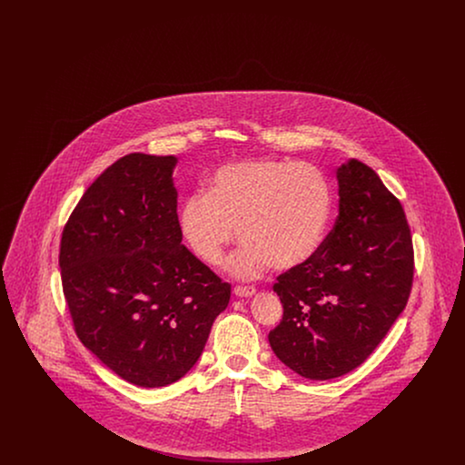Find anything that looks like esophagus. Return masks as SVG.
Instances as JSON below:
<instances>
[{"instance_id":"esophagus-1","label":"esophagus","mask_w":465,"mask_h":465,"mask_svg":"<svg viewBox=\"0 0 465 465\" xmlns=\"http://www.w3.org/2000/svg\"><path fill=\"white\" fill-rule=\"evenodd\" d=\"M233 292L239 298H249V296H252L256 292V288H252V286H237V288L233 289Z\"/></svg>"}]
</instances>
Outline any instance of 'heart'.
<instances>
[{
    "label": "heart",
    "mask_w": 465,
    "mask_h": 465,
    "mask_svg": "<svg viewBox=\"0 0 465 465\" xmlns=\"http://www.w3.org/2000/svg\"><path fill=\"white\" fill-rule=\"evenodd\" d=\"M331 214V183L319 167L260 158L220 167L203 193L183 200L177 226L209 266L222 265L237 228L243 245L230 268L237 277H256L270 265L291 270L309 263Z\"/></svg>",
    "instance_id": "1"
}]
</instances>
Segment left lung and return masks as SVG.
Masks as SVG:
<instances>
[{
    "label": "left lung",
    "mask_w": 465,
    "mask_h": 465,
    "mask_svg": "<svg viewBox=\"0 0 465 465\" xmlns=\"http://www.w3.org/2000/svg\"><path fill=\"white\" fill-rule=\"evenodd\" d=\"M340 209L309 263L277 277L284 307L268 334L300 376L330 380L361 366L406 307L413 242L404 209L375 171L349 160L336 171Z\"/></svg>",
    "instance_id": "obj_1"
}]
</instances>
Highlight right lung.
<instances>
[{
	"label": "right lung",
	"instance_id": "obj_1",
	"mask_svg": "<svg viewBox=\"0 0 465 465\" xmlns=\"http://www.w3.org/2000/svg\"><path fill=\"white\" fill-rule=\"evenodd\" d=\"M176 162L116 160L71 213L59 252L76 336L113 373L148 389L195 366L232 289L181 243Z\"/></svg>",
	"mask_w": 465,
	"mask_h": 465
}]
</instances>
